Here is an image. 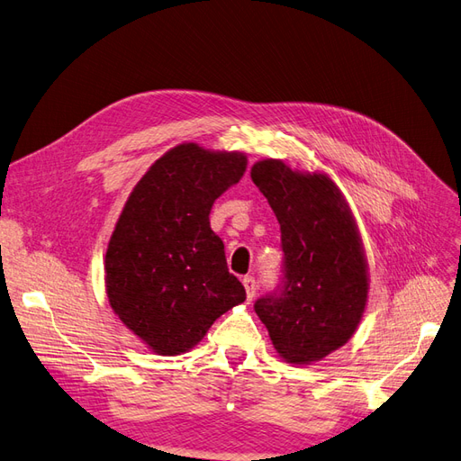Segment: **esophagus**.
<instances>
[{
	"mask_svg": "<svg viewBox=\"0 0 461 461\" xmlns=\"http://www.w3.org/2000/svg\"><path fill=\"white\" fill-rule=\"evenodd\" d=\"M244 288H246V294H248V300H252L256 296V290H258V285H256V278L254 276H244Z\"/></svg>",
	"mask_w": 461,
	"mask_h": 461,
	"instance_id": "esophagus-1",
	"label": "esophagus"
}]
</instances>
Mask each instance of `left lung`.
<instances>
[{
  "mask_svg": "<svg viewBox=\"0 0 461 461\" xmlns=\"http://www.w3.org/2000/svg\"><path fill=\"white\" fill-rule=\"evenodd\" d=\"M252 180L281 225L283 276L254 310L278 356L312 364L339 350L366 310L367 261L356 221L327 175L292 171L278 159L252 167Z\"/></svg>",
  "mask_w": 461,
  "mask_h": 461,
  "instance_id": "8db88e82",
  "label": "left lung"
}]
</instances>
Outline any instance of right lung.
Instances as JSON below:
<instances>
[{
    "label": "right lung",
    "mask_w": 461,
    "mask_h": 461,
    "mask_svg": "<svg viewBox=\"0 0 461 461\" xmlns=\"http://www.w3.org/2000/svg\"><path fill=\"white\" fill-rule=\"evenodd\" d=\"M246 163L239 151L180 144L149 167L124 203L105 254L107 298L153 352H188L246 300L209 227L213 202L239 183Z\"/></svg>",
    "instance_id": "add662e5"
}]
</instances>
